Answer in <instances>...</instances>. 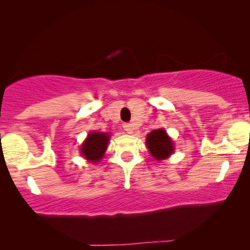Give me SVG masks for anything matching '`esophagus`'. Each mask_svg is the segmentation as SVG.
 Returning a JSON list of instances; mask_svg holds the SVG:
<instances>
[{
    "label": "esophagus",
    "instance_id": "obj_1",
    "mask_svg": "<svg viewBox=\"0 0 250 250\" xmlns=\"http://www.w3.org/2000/svg\"><path fill=\"white\" fill-rule=\"evenodd\" d=\"M123 129H125L128 134H133L134 131L133 125H131V123H125V125H123Z\"/></svg>",
    "mask_w": 250,
    "mask_h": 250
}]
</instances>
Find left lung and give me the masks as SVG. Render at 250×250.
Here are the masks:
<instances>
[{
  "mask_svg": "<svg viewBox=\"0 0 250 250\" xmlns=\"http://www.w3.org/2000/svg\"><path fill=\"white\" fill-rule=\"evenodd\" d=\"M147 147L156 160H165L173 153L174 146L163 129L153 130L147 136Z\"/></svg>",
  "mask_w": 250,
  "mask_h": 250,
  "instance_id": "1",
  "label": "left lung"
}]
</instances>
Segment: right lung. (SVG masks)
I'll return each mask as SVG.
<instances>
[{"mask_svg":"<svg viewBox=\"0 0 250 250\" xmlns=\"http://www.w3.org/2000/svg\"><path fill=\"white\" fill-rule=\"evenodd\" d=\"M109 135L104 133H90L81 147V153L89 161L97 162L102 159L108 146Z\"/></svg>","mask_w":250,"mask_h":250,"instance_id":"obj_1","label":"right lung"}]
</instances>
